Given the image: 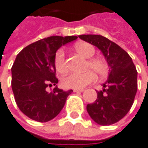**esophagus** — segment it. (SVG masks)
Returning a JSON list of instances; mask_svg holds the SVG:
<instances>
[{
  "instance_id": "1",
  "label": "esophagus",
  "mask_w": 148,
  "mask_h": 148,
  "mask_svg": "<svg viewBox=\"0 0 148 148\" xmlns=\"http://www.w3.org/2000/svg\"><path fill=\"white\" fill-rule=\"evenodd\" d=\"M84 89H74V93H82V92H84Z\"/></svg>"
}]
</instances>
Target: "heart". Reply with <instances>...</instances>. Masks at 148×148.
Segmentation results:
<instances>
[{"mask_svg":"<svg viewBox=\"0 0 148 148\" xmlns=\"http://www.w3.org/2000/svg\"><path fill=\"white\" fill-rule=\"evenodd\" d=\"M74 49L79 55L85 59H90L95 54L94 47L87 42H79L76 44ZM54 64L56 70L59 73L64 74L67 71V64L63 49H59L55 53ZM87 68H90L99 76H104L108 71V63L101 58H93L88 60ZM95 78L94 73L90 70L83 74H70L62 79V85L67 88L79 89L93 83L95 80Z\"/></svg>","mask_w":148,"mask_h":148,"instance_id":"1","label":"heart"}]
</instances>
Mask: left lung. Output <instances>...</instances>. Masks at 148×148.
<instances>
[{
    "mask_svg": "<svg viewBox=\"0 0 148 148\" xmlns=\"http://www.w3.org/2000/svg\"><path fill=\"white\" fill-rule=\"evenodd\" d=\"M81 40L102 51L109 66L108 80L97 99L87 105V111L95 123L102 126L113 124L130 110L138 90V72L132 58L114 42L99 35H82Z\"/></svg>",
    "mask_w": 148,
    "mask_h": 148,
    "instance_id": "obj_1",
    "label": "left lung"
}]
</instances>
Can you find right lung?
Masks as SVG:
<instances>
[{"mask_svg": "<svg viewBox=\"0 0 148 148\" xmlns=\"http://www.w3.org/2000/svg\"><path fill=\"white\" fill-rule=\"evenodd\" d=\"M77 36H50L32 43L17 55L11 68V88L16 104L28 118L45 123L55 118L64 108L72 89L56 86L54 59L62 45ZM56 86L51 91L46 87Z\"/></svg>", "mask_w": 148, "mask_h": 148, "instance_id": "obj_1", "label": "right lung"}]
</instances>
